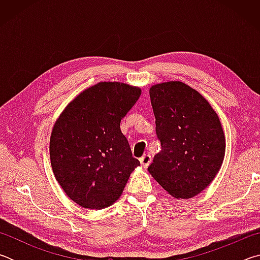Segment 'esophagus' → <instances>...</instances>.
Returning <instances> with one entry per match:
<instances>
[{"label": "esophagus", "instance_id": "obj_1", "mask_svg": "<svg viewBox=\"0 0 260 260\" xmlns=\"http://www.w3.org/2000/svg\"><path fill=\"white\" fill-rule=\"evenodd\" d=\"M150 161H151V156L150 155H143L142 157L140 158L141 165H142L144 169L149 166V164H150Z\"/></svg>", "mask_w": 260, "mask_h": 260}]
</instances>
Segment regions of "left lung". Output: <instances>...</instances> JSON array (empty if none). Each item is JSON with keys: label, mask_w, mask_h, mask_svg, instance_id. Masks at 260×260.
<instances>
[{"label": "left lung", "mask_w": 260, "mask_h": 260, "mask_svg": "<svg viewBox=\"0 0 260 260\" xmlns=\"http://www.w3.org/2000/svg\"><path fill=\"white\" fill-rule=\"evenodd\" d=\"M161 150L148 171L177 199H191L209 186L225 157L218 114L199 91L180 81L149 90Z\"/></svg>", "instance_id": "obj_1"}]
</instances>
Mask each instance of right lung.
Here are the masks:
<instances>
[{"label": "right lung", "mask_w": 260, "mask_h": 260, "mask_svg": "<svg viewBox=\"0 0 260 260\" xmlns=\"http://www.w3.org/2000/svg\"><path fill=\"white\" fill-rule=\"evenodd\" d=\"M140 95V88L126 83L100 82L79 94L55 122L52 171L65 193L82 208L112 205L140 165L120 131Z\"/></svg>", "instance_id": "obj_1"}]
</instances>
